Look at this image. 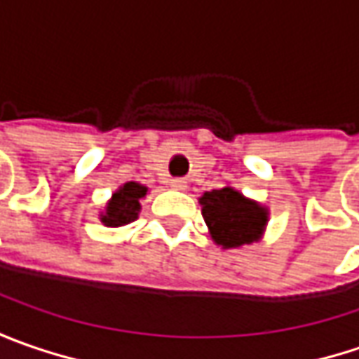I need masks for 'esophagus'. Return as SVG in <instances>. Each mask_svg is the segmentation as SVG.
I'll return each instance as SVG.
<instances>
[{
  "instance_id": "esophagus-1",
  "label": "esophagus",
  "mask_w": 359,
  "mask_h": 359,
  "mask_svg": "<svg viewBox=\"0 0 359 359\" xmlns=\"http://www.w3.org/2000/svg\"><path fill=\"white\" fill-rule=\"evenodd\" d=\"M168 186L172 187V189H186V180H182V177H173L168 182Z\"/></svg>"
}]
</instances>
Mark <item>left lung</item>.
Here are the masks:
<instances>
[{
	"label": "left lung",
	"mask_w": 359,
	"mask_h": 359,
	"mask_svg": "<svg viewBox=\"0 0 359 359\" xmlns=\"http://www.w3.org/2000/svg\"><path fill=\"white\" fill-rule=\"evenodd\" d=\"M201 214L215 243L240 248L259 238L268 222V212L255 201L245 200L240 191L222 187L201 196Z\"/></svg>",
	"instance_id": "1"
}]
</instances>
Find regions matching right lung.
I'll use <instances>...</instances> for the list:
<instances>
[{
	"label": "right lung",
	"mask_w": 359,
	"mask_h": 359,
	"mask_svg": "<svg viewBox=\"0 0 359 359\" xmlns=\"http://www.w3.org/2000/svg\"><path fill=\"white\" fill-rule=\"evenodd\" d=\"M145 191H147V187L140 186L135 182H130L123 187H119V191H116L111 201L107 203V210L102 215V222L105 226H111V228L131 224L137 217L140 201L145 196Z\"/></svg>",
	"instance_id": "1"
}]
</instances>
